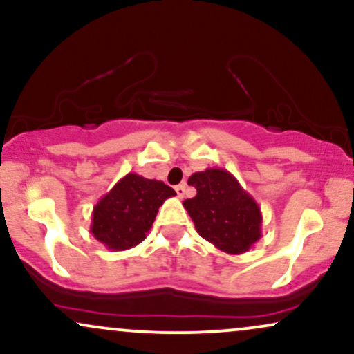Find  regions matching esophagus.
Segmentation results:
<instances>
[{
  "instance_id": "obj_1",
  "label": "esophagus",
  "mask_w": 354,
  "mask_h": 354,
  "mask_svg": "<svg viewBox=\"0 0 354 354\" xmlns=\"http://www.w3.org/2000/svg\"><path fill=\"white\" fill-rule=\"evenodd\" d=\"M174 191H176V194H178V198H185V194H186V186L185 185H178L176 188H174Z\"/></svg>"
}]
</instances>
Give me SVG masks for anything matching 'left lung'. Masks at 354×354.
<instances>
[{"label":"left lung","instance_id":"1","mask_svg":"<svg viewBox=\"0 0 354 354\" xmlns=\"http://www.w3.org/2000/svg\"><path fill=\"white\" fill-rule=\"evenodd\" d=\"M196 196L183 201L201 238L228 254H241L261 238V209L230 171L208 168L193 173Z\"/></svg>","mask_w":354,"mask_h":354}]
</instances>
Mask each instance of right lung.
<instances>
[{"mask_svg": "<svg viewBox=\"0 0 354 354\" xmlns=\"http://www.w3.org/2000/svg\"><path fill=\"white\" fill-rule=\"evenodd\" d=\"M174 194L163 181L128 173L93 208L91 234L111 251L140 245L160 206Z\"/></svg>", "mask_w": 354, "mask_h": 354, "instance_id": "add662e5", "label": "right lung"}]
</instances>
